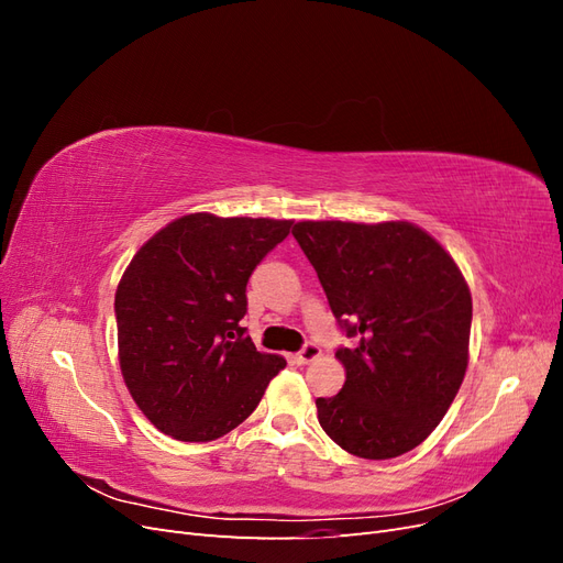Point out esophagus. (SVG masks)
Wrapping results in <instances>:
<instances>
[{
	"label": "esophagus",
	"mask_w": 563,
	"mask_h": 563,
	"mask_svg": "<svg viewBox=\"0 0 563 563\" xmlns=\"http://www.w3.org/2000/svg\"><path fill=\"white\" fill-rule=\"evenodd\" d=\"M319 354H321V350H319L314 343H308V345H305V347H302L298 354H294V362H296L298 366H305V364L314 362Z\"/></svg>",
	"instance_id": "1"
}]
</instances>
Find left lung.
<instances>
[{"label": "left lung", "mask_w": 563, "mask_h": 563, "mask_svg": "<svg viewBox=\"0 0 563 563\" xmlns=\"http://www.w3.org/2000/svg\"><path fill=\"white\" fill-rule=\"evenodd\" d=\"M294 236L354 347H340L345 385L317 399L340 449L387 460L416 449L446 416L470 362L472 296L432 234L406 220H300Z\"/></svg>", "instance_id": "obj_1"}]
</instances>
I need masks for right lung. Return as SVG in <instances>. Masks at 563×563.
Here are the masks:
<instances>
[{
    "instance_id": "right-lung-1",
    "label": "right lung",
    "mask_w": 563,
    "mask_h": 563,
    "mask_svg": "<svg viewBox=\"0 0 563 563\" xmlns=\"http://www.w3.org/2000/svg\"><path fill=\"white\" fill-rule=\"evenodd\" d=\"M294 220L187 213L133 255L114 294L119 368L133 401L178 441L242 424L286 366L246 329V284Z\"/></svg>"
}]
</instances>
